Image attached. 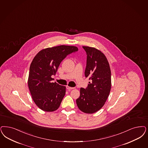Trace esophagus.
Segmentation results:
<instances>
[{
    "instance_id": "obj_1",
    "label": "esophagus",
    "mask_w": 148,
    "mask_h": 148,
    "mask_svg": "<svg viewBox=\"0 0 148 148\" xmlns=\"http://www.w3.org/2000/svg\"><path fill=\"white\" fill-rule=\"evenodd\" d=\"M66 89L68 90H69V91H70V90H71L72 89H74V87H71L69 86H66Z\"/></svg>"
}]
</instances>
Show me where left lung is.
Masks as SVG:
<instances>
[{"mask_svg":"<svg viewBox=\"0 0 148 148\" xmlns=\"http://www.w3.org/2000/svg\"><path fill=\"white\" fill-rule=\"evenodd\" d=\"M87 55L85 75L90 80L86 88H80L77 106L82 112L93 114L102 108L111 89V71L107 59L94 47L82 46Z\"/></svg>","mask_w":148,"mask_h":148,"instance_id":"1","label":"left lung"}]
</instances>
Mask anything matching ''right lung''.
I'll use <instances>...</instances> for the list:
<instances>
[{"label":"right lung","instance_id":"add662e5","mask_svg":"<svg viewBox=\"0 0 148 148\" xmlns=\"http://www.w3.org/2000/svg\"><path fill=\"white\" fill-rule=\"evenodd\" d=\"M78 51L76 46L61 45L39 51L31 63L28 85L36 105L45 112L56 110L66 94V87L52 82L61 62Z\"/></svg>","mask_w":148,"mask_h":148}]
</instances>
